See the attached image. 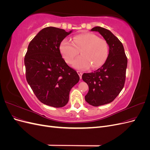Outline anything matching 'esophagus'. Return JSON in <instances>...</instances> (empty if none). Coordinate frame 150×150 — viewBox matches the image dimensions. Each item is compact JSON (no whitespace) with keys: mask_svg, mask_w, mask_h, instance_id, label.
<instances>
[{"mask_svg":"<svg viewBox=\"0 0 150 150\" xmlns=\"http://www.w3.org/2000/svg\"><path fill=\"white\" fill-rule=\"evenodd\" d=\"M77 72H78V74H79V78H80V79H81L82 78V75H83V73L81 72H80V71H77Z\"/></svg>","mask_w":150,"mask_h":150,"instance_id":"obj_1","label":"esophagus"}]
</instances>
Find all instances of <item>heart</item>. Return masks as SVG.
Instances as JSON below:
<instances>
[{"instance_id": "obj_1", "label": "heart", "mask_w": 150, "mask_h": 150, "mask_svg": "<svg viewBox=\"0 0 150 150\" xmlns=\"http://www.w3.org/2000/svg\"><path fill=\"white\" fill-rule=\"evenodd\" d=\"M59 49L65 61L71 64L80 51L81 56L72 62L78 69H93L103 66L108 56V45L105 40L91 33H82L75 35L72 41L64 39Z\"/></svg>"}]
</instances>
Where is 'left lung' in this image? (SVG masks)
Returning <instances> with one entry per match:
<instances>
[{"mask_svg":"<svg viewBox=\"0 0 150 150\" xmlns=\"http://www.w3.org/2000/svg\"><path fill=\"white\" fill-rule=\"evenodd\" d=\"M91 30L98 32L109 46L104 64L93 72L82 76L89 86L86 101L90 105L99 106L112 102L123 88L128 60L122 43L110 30L98 26Z\"/></svg>","mask_w":150,"mask_h":150,"instance_id":"obj_1","label":"left lung"}]
</instances>
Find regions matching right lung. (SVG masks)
Listing matches in <instances>:
<instances>
[{
	"instance_id": "obj_1",
	"label": "right lung",
	"mask_w": 150,
	"mask_h": 150,
	"mask_svg": "<svg viewBox=\"0 0 150 150\" xmlns=\"http://www.w3.org/2000/svg\"><path fill=\"white\" fill-rule=\"evenodd\" d=\"M72 32L47 27L40 30L28 46L24 58L26 79L36 97L47 106H64L71 88L79 81L59 50L62 40Z\"/></svg>"
}]
</instances>
